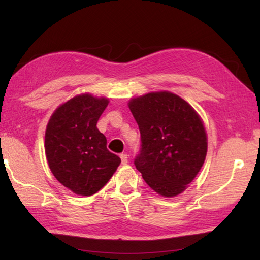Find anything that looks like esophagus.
<instances>
[{"mask_svg":"<svg viewBox=\"0 0 260 260\" xmlns=\"http://www.w3.org/2000/svg\"><path fill=\"white\" fill-rule=\"evenodd\" d=\"M120 158H121L122 164H127V162H128V155H127V153H121Z\"/></svg>","mask_w":260,"mask_h":260,"instance_id":"34e87169","label":"esophagus"}]
</instances>
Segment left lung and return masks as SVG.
Listing matches in <instances>:
<instances>
[{
  "mask_svg": "<svg viewBox=\"0 0 260 260\" xmlns=\"http://www.w3.org/2000/svg\"><path fill=\"white\" fill-rule=\"evenodd\" d=\"M128 107L142 142L136 169L157 193L179 195L199 174L208 152L201 117L183 99L166 90L132 99Z\"/></svg>",
  "mask_w": 260,
  "mask_h": 260,
  "instance_id": "left-lung-1",
  "label": "left lung"
}]
</instances>
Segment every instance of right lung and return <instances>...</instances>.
I'll list each match as a JSON object with an SVG mask.
<instances>
[{"label": "right lung", "instance_id": "add662e5", "mask_svg": "<svg viewBox=\"0 0 260 260\" xmlns=\"http://www.w3.org/2000/svg\"><path fill=\"white\" fill-rule=\"evenodd\" d=\"M109 100L77 95L57 108L48 121L45 150L51 173L64 187L81 196L98 192L109 181L120 158L107 149L96 127Z\"/></svg>", "mask_w": 260, "mask_h": 260}]
</instances>
